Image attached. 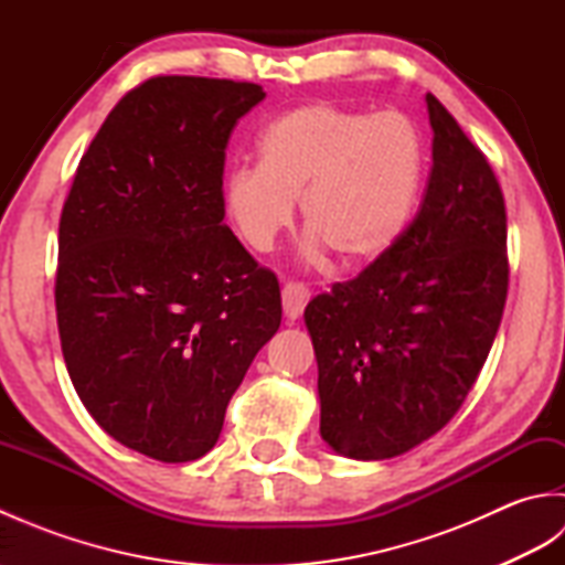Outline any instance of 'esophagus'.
Wrapping results in <instances>:
<instances>
[{
	"instance_id": "1",
	"label": "esophagus",
	"mask_w": 565,
	"mask_h": 565,
	"mask_svg": "<svg viewBox=\"0 0 565 565\" xmlns=\"http://www.w3.org/2000/svg\"><path fill=\"white\" fill-rule=\"evenodd\" d=\"M281 301H284V316L289 320H296L298 316L303 313L306 303L310 301V291L306 284H298V281H289L281 289Z\"/></svg>"
}]
</instances>
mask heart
<instances>
[{
  "mask_svg": "<svg viewBox=\"0 0 565 565\" xmlns=\"http://www.w3.org/2000/svg\"><path fill=\"white\" fill-rule=\"evenodd\" d=\"M425 160V140L405 114L303 104L264 126L257 164L225 174L221 213L245 247L269 252L301 199L310 249L326 243L342 262H369L411 221Z\"/></svg>",
  "mask_w": 565,
  "mask_h": 565,
  "instance_id": "heart-1",
  "label": "heart"
}]
</instances>
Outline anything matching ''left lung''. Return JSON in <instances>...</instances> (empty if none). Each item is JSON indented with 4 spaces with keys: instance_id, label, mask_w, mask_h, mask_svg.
Returning a JSON list of instances; mask_svg holds the SVG:
<instances>
[{
    "instance_id": "obj_1",
    "label": "left lung",
    "mask_w": 565,
    "mask_h": 565,
    "mask_svg": "<svg viewBox=\"0 0 565 565\" xmlns=\"http://www.w3.org/2000/svg\"><path fill=\"white\" fill-rule=\"evenodd\" d=\"M425 102L431 170L413 223L303 313L320 435L359 461L393 459L449 423L481 374L508 298L498 179L439 99Z\"/></svg>"
}]
</instances>
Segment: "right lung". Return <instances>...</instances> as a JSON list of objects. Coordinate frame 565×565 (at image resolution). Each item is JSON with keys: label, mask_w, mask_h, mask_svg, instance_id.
Here are the masks:
<instances>
[{"label": "right lung", "mask_w": 565, "mask_h": 565, "mask_svg": "<svg viewBox=\"0 0 565 565\" xmlns=\"http://www.w3.org/2000/svg\"><path fill=\"white\" fill-rule=\"evenodd\" d=\"M259 84L162 75L114 106L60 215L55 310L97 425L164 463L201 459L281 291L223 225L225 148Z\"/></svg>", "instance_id": "add662e5"}]
</instances>
